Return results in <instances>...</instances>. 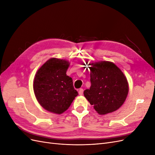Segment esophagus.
I'll list each match as a JSON object with an SVG mask.
<instances>
[{
	"label": "esophagus",
	"mask_w": 155,
	"mask_h": 155,
	"mask_svg": "<svg viewBox=\"0 0 155 155\" xmlns=\"http://www.w3.org/2000/svg\"><path fill=\"white\" fill-rule=\"evenodd\" d=\"M78 92H79V95H83V88H80L79 90V91H78Z\"/></svg>",
	"instance_id": "1"
}]
</instances>
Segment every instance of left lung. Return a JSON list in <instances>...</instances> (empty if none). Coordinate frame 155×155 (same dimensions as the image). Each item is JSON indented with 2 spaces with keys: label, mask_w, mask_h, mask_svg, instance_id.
Here are the masks:
<instances>
[{
  "label": "left lung",
  "mask_w": 155,
  "mask_h": 155,
  "mask_svg": "<svg viewBox=\"0 0 155 155\" xmlns=\"http://www.w3.org/2000/svg\"><path fill=\"white\" fill-rule=\"evenodd\" d=\"M91 86L84 96L100 114H106L123 105L129 92L127 78L116 65L110 61L88 64Z\"/></svg>",
  "instance_id": "8db88e82"
}]
</instances>
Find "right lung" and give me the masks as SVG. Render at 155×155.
<instances>
[{"label":"right lung","mask_w":155,"mask_h":155,"mask_svg":"<svg viewBox=\"0 0 155 155\" xmlns=\"http://www.w3.org/2000/svg\"><path fill=\"white\" fill-rule=\"evenodd\" d=\"M70 63L64 59L51 58L37 70L34 91L39 104L45 109L61 114L66 111L78 93L72 79L67 76Z\"/></svg>","instance_id":"1"}]
</instances>
